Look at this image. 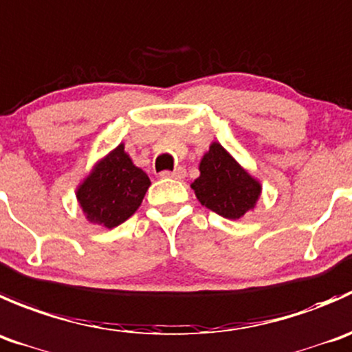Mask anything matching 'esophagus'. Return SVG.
Wrapping results in <instances>:
<instances>
[{"label": "esophagus", "mask_w": 352, "mask_h": 352, "mask_svg": "<svg viewBox=\"0 0 352 352\" xmlns=\"http://www.w3.org/2000/svg\"><path fill=\"white\" fill-rule=\"evenodd\" d=\"M186 176V169L184 168H177L175 171H162L161 173V177H164V179H183V177Z\"/></svg>", "instance_id": "esophagus-1"}]
</instances>
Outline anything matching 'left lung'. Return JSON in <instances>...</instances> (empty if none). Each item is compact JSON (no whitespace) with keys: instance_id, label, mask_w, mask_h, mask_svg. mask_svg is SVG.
Wrapping results in <instances>:
<instances>
[{"instance_id":"left-lung-1","label":"left lung","mask_w":352,"mask_h":352,"mask_svg":"<svg viewBox=\"0 0 352 352\" xmlns=\"http://www.w3.org/2000/svg\"><path fill=\"white\" fill-rule=\"evenodd\" d=\"M200 176L191 183L198 201L226 219H241L262 195V183L243 168L219 142H212L198 164Z\"/></svg>"}]
</instances>
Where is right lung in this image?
Returning <instances> with one entry per match:
<instances>
[{
  "label": "right lung",
  "instance_id": "1",
  "mask_svg": "<svg viewBox=\"0 0 352 352\" xmlns=\"http://www.w3.org/2000/svg\"><path fill=\"white\" fill-rule=\"evenodd\" d=\"M148 186L147 173L133 164L124 144H120L92 166L75 193L90 224L113 229L137 212Z\"/></svg>",
  "mask_w": 352,
  "mask_h": 352
}]
</instances>
